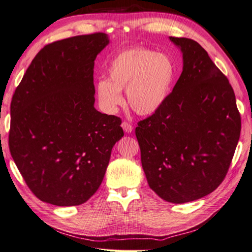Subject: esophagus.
<instances>
[{"instance_id": "34e87169", "label": "esophagus", "mask_w": 252, "mask_h": 252, "mask_svg": "<svg viewBox=\"0 0 252 252\" xmlns=\"http://www.w3.org/2000/svg\"><path fill=\"white\" fill-rule=\"evenodd\" d=\"M121 126H122V128H124V131H125L126 133H127V134L132 133V131H133V126H132L131 124H128V122H126V121L122 122Z\"/></svg>"}]
</instances>
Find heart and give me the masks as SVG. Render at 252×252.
Here are the masks:
<instances>
[{
  "label": "heart",
  "mask_w": 252,
  "mask_h": 252,
  "mask_svg": "<svg viewBox=\"0 0 252 252\" xmlns=\"http://www.w3.org/2000/svg\"><path fill=\"white\" fill-rule=\"evenodd\" d=\"M176 64L170 56L147 48L121 51L111 61L107 80L96 84V94L103 108L115 113L124 104L126 90L128 105L135 113L149 116L164 105L176 79Z\"/></svg>",
  "instance_id": "b5f03b06"
}]
</instances>
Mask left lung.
<instances>
[{
  "label": "left lung",
  "mask_w": 252,
  "mask_h": 252,
  "mask_svg": "<svg viewBox=\"0 0 252 252\" xmlns=\"http://www.w3.org/2000/svg\"><path fill=\"white\" fill-rule=\"evenodd\" d=\"M183 70L157 113L135 134L148 184L165 201L185 203L209 195L227 175L241 134L233 88L208 52L189 38L169 37Z\"/></svg>",
  "instance_id": "1"
}]
</instances>
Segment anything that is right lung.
<instances>
[{
    "instance_id": "right-lung-1",
    "label": "right lung",
    "mask_w": 252,
    "mask_h": 252,
    "mask_svg": "<svg viewBox=\"0 0 252 252\" xmlns=\"http://www.w3.org/2000/svg\"><path fill=\"white\" fill-rule=\"evenodd\" d=\"M108 43L106 34L94 33L47 44L12 95L10 154L43 202H86L124 136L121 119L94 106V60Z\"/></svg>"
}]
</instances>
